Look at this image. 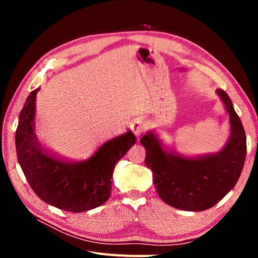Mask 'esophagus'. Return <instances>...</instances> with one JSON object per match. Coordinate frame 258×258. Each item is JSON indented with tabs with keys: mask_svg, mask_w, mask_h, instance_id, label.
<instances>
[{
	"mask_svg": "<svg viewBox=\"0 0 258 258\" xmlns=\"http://www.w3.org/2000/svg\"><path fill=\"white\" fill-rule=\"evenodd\" d=\"M131 129L134 131V134L139 137L147 129V122L143 119H136L131 124Z\"/></svg>",
	"mask_w": 258,
	"mask_h": 258,
	"instance_id": "1",
	"label": "esophagus"
}]
</instances>
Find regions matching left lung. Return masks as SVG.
I'll use <instances>...</instances> for the list:
<instances>
[{
    "label": "left lung",
    "instance_id": "obj_1",
    "mask_svg": "<svg viewBox=\"0 0 258 258\" xmlns=\"http://www.w3.org/2000/svg\"><path fill=\"white\" fill-rule=\"evenodd\" d=\"M229 115L230 135L220 152L186 156L163 145L154 131L140 140L145 147V165L152 170L155 189L167 205L199 212L215 206L237 184L246 156V137L232 102L216 89Z\"/></svg>",
    "mask_w": 258,
    "mask_h": 258
}]
</instances>
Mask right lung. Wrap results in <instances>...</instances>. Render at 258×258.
Wrapping results in <instances>:
<instances>
[{
	"label": "right lung",
	"instance_id": "add662e5",
	"mask_svg": "<svg viewBox=\"0 0 258 258\" xmlns=\"http://www.w3.org/2000/svg\"><path fill=\"white\" fill-rule=\"evenodd\" d=\"M38 90L27 98L15 137L18 162L31 188L46 204L69 212L102 206L111 196L116 162L136 144L135 135L128 130L103 143L86 160H62L42 147L34 132Z\"/></svg>",
	"mask_w": 258,
	"mask_h": 258
}]
</instances>
